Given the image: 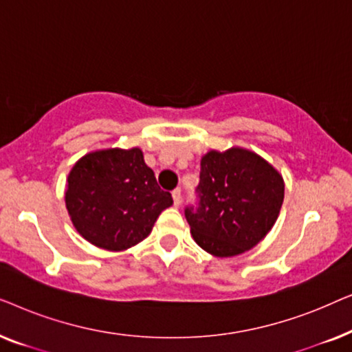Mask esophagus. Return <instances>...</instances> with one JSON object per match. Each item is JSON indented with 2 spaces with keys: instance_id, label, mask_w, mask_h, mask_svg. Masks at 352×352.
<instances>
[{
  "instance_id": "esophagus-1",
  "label": "esophagus",
  "mask_w": 352,
  "mask_h": 352,
  "mask_svg": "<svg viewBox=\"0 0 352 352\" xmlns=\"http://www.w3.org/2000/svg\"><path fill=\"white\" fill-rule=\"evenodd\" d=\"M173 200H175V205L179 206L181 201H182V194H181V189L177 187V189L173 190Z\"/></svg>"
}]
</instances>
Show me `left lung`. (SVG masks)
I'll use <instances>...</instances> for the list:
<instances>
[{
  "mask_svg": "<svg viewBox=\"0 0 352 352\" xmlns=\"http://www.w3.org/2000/svg\"><path fill=\"white\" fill-rule=\"evenodd\" d=\"M199 208H186L190 234L218 258L242 254L276 224L285 182L261 155L243 147L210 151L200 160Z\"/></svg>",
  "mask_w": 352,
  "mask_h": 352,
  "instance_id": "obj_1",
  "label": "left lung"
}]
</instances>
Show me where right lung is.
<instances>
[{
    "label": "right lung",
    "instance_id": "1",
    "mask_svg": "<svg viewBox=\"0 0 352 352\" xmlns=\"http://www.w3.org/2000/svg\"><path fill=\"white\" fill-rule=\"evenodd\" d=\"M173 205L139 147L100 148L75 163L65 184V206L81 237L109 252H124L152 232Z\"/></svg>",
    "mask_w": 352,
    "mask_h": 352
}]
</instances>
